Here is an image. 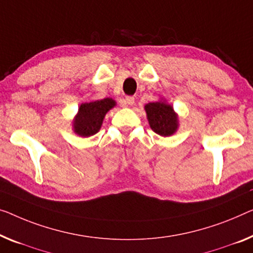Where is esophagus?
Segmentation results:
<instances>
[{
	"instance_id": "obj_1",
	"label": "esophagus",
	"mask_w": 253,
	"mask_h": 253,
	"mask_svg": "<svg viewBox=\"0 0 253 253\" xmlns=\"http://www.w3.org/2000/svg\"><path fill=\"white\" fill-rule=\"evenodd\" d=\"M125 103H126L127 105H133V104L135 103V99H134L133 96H126Z\"/></svg>"
}]
</instances>
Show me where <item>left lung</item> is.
<instances>
[{
  "label": "left lung",
  "mask_w": 253,
  "mask_h": 253,
  "mask_svg": "<svg viewBox=\"0 0 253 253\" xmlns=\"http://www.w3.org/2000/svg\"><path fill=\"white\" fill-rule=\"evenodd\" d=\"M150 127L161 136H170L178 127V120L171 105L165 102H151L145 105Z\"/></svg>",
  "instance_id": "8db88e82"
}]
</instances>
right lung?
<instances>
[{
	"instance_id": "right-lung-1",
	"label": "right lung",
	"mask_w": 253,
	"mask_h": 253,
	"mask_svg": "<svg viewBox=\"0 0 253 253\" xmlns=\"http://www.w3.org/2000/svg\"><path fill=\"white\" fill-rule=\"evenodd\" d=\"M116 102L112 99H103L93 102L83 103L74 120L75 133L87 137L96 134L102 126L103 118L107 112L114 108Z\"/></svg>"
}]
</instances>
